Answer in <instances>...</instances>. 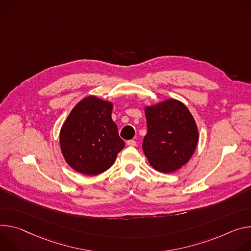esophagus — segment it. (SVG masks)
Instances as JSON below:
<instances>
[{"mask_svg":"<svg viewBox=\"0 0 251 251\" xmlns=\"http://www.w3.org/2000/svg\"><path fill=\"white\" fill-rule=\"evenodd\" d=\"M126 145L129 147H135L136 146V142L134 140H129L126 142Z\"/></svg>","mask_w":251,"mask_h":251,"instance_id":"1","label":"esophagus"}]
</instances>
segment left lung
Masks as SVG:
<instances>
[{"label": "left lung", "mask_w": 251, "mask_h": 251, "mask_svg": "<svg viewBox=\"0 0 251 251\" xmlns=\"http://www.w3.org/2000/svg\"><path fill=\"white\" fill-rule=\"evenodd\" d=\"M148 133L143 150L151 165L164 174L180 169L193 154L199 142L196 121L187 107L168 100L146 107Z\"/></svg>", "instance_id": "obj_1"}]
</instances>
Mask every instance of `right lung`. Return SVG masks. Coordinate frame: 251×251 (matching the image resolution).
Instances as JSON below:
<instances>
[{
	"label": "right lung",
	"mask_w": 251,
	"mask_h": 251,
	"mask_svg": "<svg viewBox=\"0 0 251 251\" xmlns=\"http://www.w3.org/2000/svg\"><path fill=\"white\" fill-rule=\"evenodd\" d=\"M113 104L96 97L81 100L62 126L60 144L72 169L87 176L108 170L125 148L111 120Z\"/></svg>",
	"instance_id": "add662e5"
}]
</instances>
